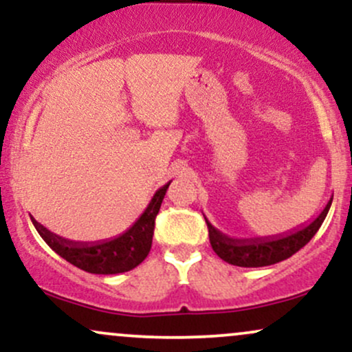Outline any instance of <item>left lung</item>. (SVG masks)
I'll return each mask as SVG.
<instances>
[{"label": "left lung", "instance_id": "obj_1", "mask_svg": "<svg viewBox=\"0 0 352 352\" xmlns=\"http://www.w3.org/2000/svg\"><path fill=\"white\" fill-rule=\"evenodd\" d=\"M331 201L333 199H329L322 212L313 221L302 225L300 228H294L293 232L285 233V235L276 236L246 238V240L230 238L218 232L205 218L208 227L210 245H212L213 252L230 265L243 266V268H260V266L280 263V261L296 253L298 250H301L311 238L316 235L319 227L328 215Z\"/></svg>", "mask_w": 352, "mask_h": 352}]
</instances>
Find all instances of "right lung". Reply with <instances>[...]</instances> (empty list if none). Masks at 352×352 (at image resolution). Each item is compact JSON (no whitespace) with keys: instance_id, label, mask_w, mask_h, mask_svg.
I'll use <instances>...</instances> for the list:
<instances>
[{"instance_id":"obj_1","label":"right lung","mask_w":352,"mask_h":352,"mask_svg":"<svg viewBox=\"0 0 352 352\" xmlns=\"http://www.w3.org/2000/svg\"><path fill=\"white\" fill-rule=\"evenodd\" d=\"M168 184L160 187L153 193L151 204L144 210V213L137 218L131 228L125 230L122 235L104 241H92V243H80V241L66 240L44 228L41 223L31 217L34 228L47 245L64 258L71 265L78 266L87 273L94 274H117L131 272L137 265H140L147 258L152 246L153 225L159 213L160 205L167 192Z\"/></svg>"}]
</instances>
